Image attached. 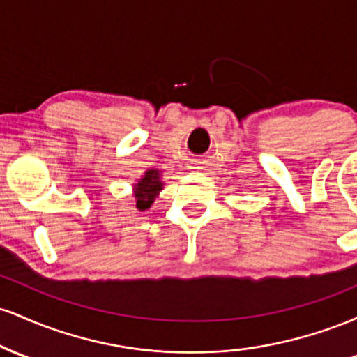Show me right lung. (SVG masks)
Instances as JSON below:
<instances>
[{
    "label": "right lung",
    "mask_w": 357,
    "mask_h": 357,
    "mask_svg": "<svg viewBox=\"0 0 357 357\" xmlns=\"http://www.w3.org/2000/svg\"><path fill=\"white\" fill-rule=\"evenodd\" d=\"M162 183L161 179V171L159 169H147L141 178L137 179V183H134L132 188V196L136 199V208L139 211L149 210L151 204L154 203V199L158 198L159 192L162 191Z\"/></svg>",
    "instance_id": "right-lung-1"
}]
</instances>
